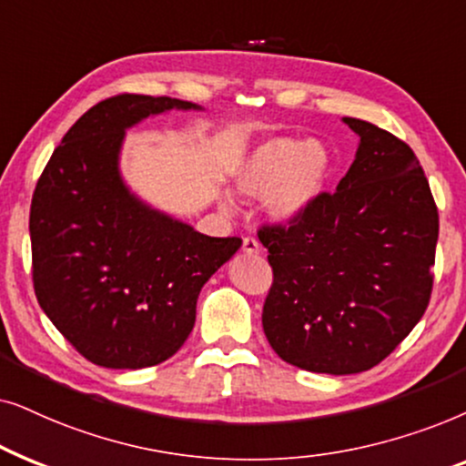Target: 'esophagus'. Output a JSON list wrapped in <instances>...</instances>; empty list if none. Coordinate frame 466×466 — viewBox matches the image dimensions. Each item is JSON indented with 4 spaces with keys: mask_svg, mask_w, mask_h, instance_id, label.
<instances>
[{
    "mask_svg": "<svg viewBox=\"0 0 466 466\" xmlns=\"http://www.w3.org/2000/svg\"><path fill=\"white\" fill-rule=\"evenodd\" d=\"M243 251L249 253V256H253V253H259V243L256 237H245L243 238Z\"/></svg>",
    "mask_w": 466,
    "mask_h": 466,
    "instance_id": "1",
    "label": "esophagus"
}]
</instances>
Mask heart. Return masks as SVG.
I'll list each match as a JSON object with an SVG mask.
<instances>
[{
	"instance_id": "b5f03b06",
	"label": "heart",
	"mask_w": 466,
	"mask_h": 466,
	"mask_svg": "<svg viewBox=\"0 0 466 466\" xmlns=\"http://www.w3.org/2000/svg\"><path fill=\"white\" fill-rule=\"evenodd\" d=\"M330 172V153L321 142L279 136L253 148L240 166L237 187L249 198H264L272 219L289 221L319 200ZM223 204L229 207V200Z\"/></svg>"
}]
</instances>
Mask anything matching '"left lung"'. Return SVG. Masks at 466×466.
Masks as SVG:
<instances>
[{"instance_id": "8db88e82", "label": "left lung", "mask_w": 466, "mask_h": 466, "mask_svg": "<svg viewBox=\"0 0 466 466\" xmlns=\"http://www.w3.org/2000/svg\"><path fill=\"white\" fill-rule=\"evenodd\" d=\"M334 194L288 223H266L272 285L262 326L275 353L311 373L377 367L424 315L439 210L411 147L369 121Z\"/></svg>"}]
</instances>
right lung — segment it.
I'll return each mask as SVG.
<instances>
[{
	"instance_id": "obj_1",
	"label": "right lung",
	"mask_w": 466,
	"mask_h": 466,
	"mask_svg": "<svg viewBox=\"0 0 466 466\" xmlns=\"http://www.w3.org/2000/svg\"><path fill=\"white\" fill-rule=\"evenodd\" d=\"M198 108L136 93L102 99L55 148L31 198V277L42 311L80 356L145 369L181 350L202 285L243 240L148 208L119 177L123 134L148 115Z\"/></svg>"
}]
</instances>
